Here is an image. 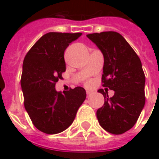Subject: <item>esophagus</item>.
I'll return each mask as SVG.
<instances>
[{"label": "esophagus", "instance_id": "esophagus-1", "mask_svg": "<svg viewBox=\"0 0 159 159\" xmlns=\"http://www.w3.org/2000/svg\"><path fill=\"white\" fill-rule=\"evenodd\" d=\"M92 93H93V92H91V91H89V90H88V91H87V97H89V96H90V95H92Z\"/></svg>", "mask_w": 159, "mask_h": 159}]
</instances>
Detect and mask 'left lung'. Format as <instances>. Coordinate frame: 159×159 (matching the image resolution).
Masks as SVG:
<instances>
[{
	"label": "left lung",
	"mask_w": 159,
	"mask_h": 159,
	"mask_svg": "<svg viewBox=\"0 0 159 159\" xmlns=\"http://www.w3.org/2000/svg\"><path fill=\"white\" fill-rule=\"evenodd\" d=\"M104 57L103 87L115 91L109 98L102 89L105 102L96 112L100 125L111 134L128 131L137 122L145 104V76L137 53L121 34L104 31L87 35Z\"/></svg>",
	"instance_id": "1"
}]
</instances>
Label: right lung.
<instances>
[{"label": "right lung", "instance_id": "obj_1", "mask_svg": "<svg viewBox=\"0 0 159 159\" xmlns=\"http://www.w3.org/2000/svg\"><path fill=\"white\" fill-rule=\"evenodd\" d=\"M81 35L49 32L24 57L21 79L24 107L34 126L43 133L53 135L66 130L86 100V90L81 87L63 92L55 88L66 72L64 52Z\"/></svg>", "mask_w": 159, "mask_h": 159}]
</instances>
